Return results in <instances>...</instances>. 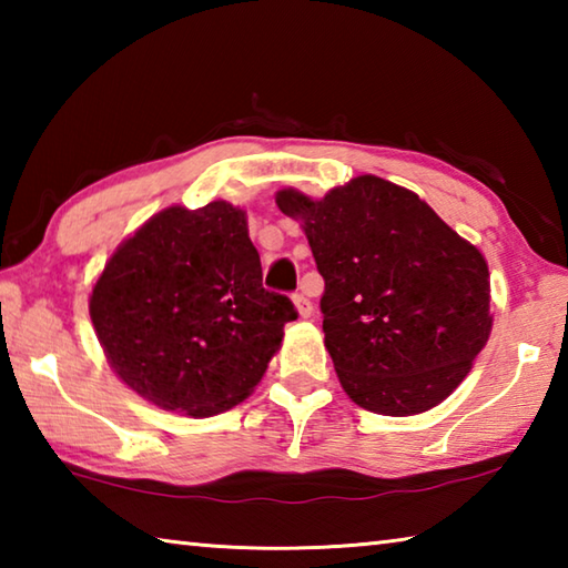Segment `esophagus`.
I'll return each instance as SVG.
<instances>
[{
    "label": "esophagus",
    "instance_id": "34e87169",
    "mask_svg": "<svg viewBox=\"0 0 568 568\" xmlns=\"http://www.w3.org/2000/svg\"><path fill=\"white\" fill-rule=\"evenodd\" d=\"M293 303H295V307H297V315H301V318H311V313H313V303H311V297H305L303 293H297V295L293 297Z\"/></svg>",
    "mask_w": 568,
    "mask_h": 568
}]
</instances>
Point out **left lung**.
Returning a JSON list of instances; mask_svg holds the SVG:
<instances>
[{
    "instance_id": "left-lung-1",
    "label": "left lung",
    "mask_w": 568,
    "mask_h": 568,
    "mask_svg": "<svg viewBox=\"0 0 568 568\" xmlns=\"http://www.w3.org/2000/svg\"><path fill=\"white\" fill-rule=\"evenodd\" d=\"M275 203L303 220L325 281V348L351 400L381 416H413L448 398L491 333L478 247L416 192L376 175L323 200L281 190Z\"/></svg>"
}]
</instances>
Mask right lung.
<instances>
[{
  "instance_id": "add662e5",
  "label": "right lung",
  "mask_w": 568,
  "mask_h": 568,
  "mask_svg": "<svg viewBox=\"0 0 568 568\" xmlns=\"http://www.w3.org/2000/svg\"><path fill=\"white\" fill-rule=\"evenodd\" d=\"M90 315L124 386L207 418L253 393L297 311L263 287L243 210L215 200L172 205L124 240L92 287Z\"/></svg>"
}]
</instances>
